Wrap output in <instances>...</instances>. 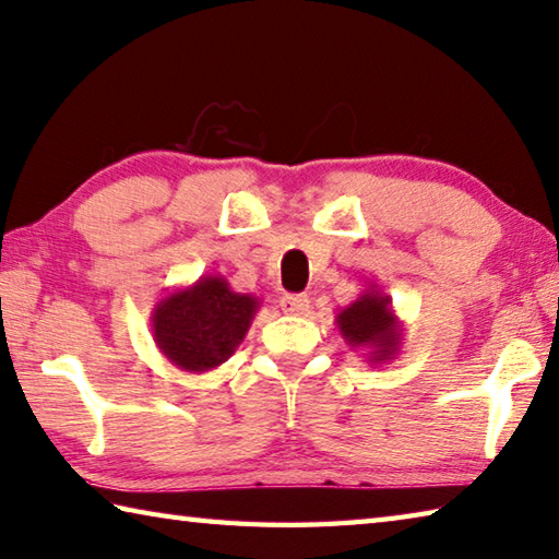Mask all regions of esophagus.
Here are the masks:
<instances>
[{
	"instance_id": "obj_1",
	"label": "esophagus",
	"mask_w": 559,
	"mask_h": 559,
	"mask_svg": "<svg viewBox=\"0 0 559 559\" xmlns=\"http://www.w3.org/2000/svg\"><path fill=\"white\" fill-rule=\"evenodd\" d=\"M281 302V310L288 312V314H305L310 308V298L308 295H300V293H286Z\"/></svg>"
}]
</instances>
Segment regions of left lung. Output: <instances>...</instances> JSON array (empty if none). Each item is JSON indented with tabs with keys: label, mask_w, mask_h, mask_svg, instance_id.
Here are the masks:
<instances>
[{
	"label": "left lung",
	"mask_w": 559,
	"mask_h": 559,
	"mask_svg": "<svg viewBox=\"0 0 559 559\" xmlns=\"http://www.w3.org/2000/svg\"><path fill=\"white\" fill-rule=\"evenodd\" d=\"M338 330L352 346H370L373 360H385L397 348V324L390 312L388 298L366 293L336 317Z\"/></svg>",
	"instance_id": "obj_1"
}]
</instances>
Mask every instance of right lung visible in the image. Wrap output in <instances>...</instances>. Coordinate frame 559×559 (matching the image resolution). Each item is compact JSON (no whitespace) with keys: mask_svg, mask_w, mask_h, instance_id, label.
Wrapping results in <instances>:
<instances>
[{"mask_svg":"<svg viewBox=\"0 0 559 559\" xmlns=\"http://www.w3.org/2000/svg\"><path fill=\"white\" fill-rule=\"evenodd\" d=\"M254 312V298L233 293L223 278H205L157 305L155 342L174 366L211 370L235 354Z\"/></svg>","mask_w":559,"mask_h":559,"instance_id":"obj_1","label":"right lung"}]
</instances>
